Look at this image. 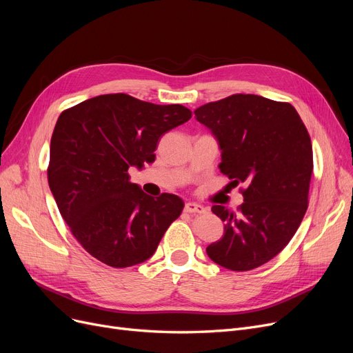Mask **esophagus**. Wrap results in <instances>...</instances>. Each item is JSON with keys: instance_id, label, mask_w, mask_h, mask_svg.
I'll use <instances>...</instances> for the list:
<instances>
[{"instance_id": "1", "label": "esophagus", "mask_w": 353, "mask_h": 353, "mask_svg": "<svg viewBox=\"0 0 353 353\" xmlns=\"http://www.w3.org/2000/svg\"><path fill=\"white\" fill-rule=\"evenodd\" d=\"M184 212H186V213H194V214H201V213H206L208 209L205 206L199 205V203L189 201V203H186V206H184Z\"/></svg>"}]
</instances>
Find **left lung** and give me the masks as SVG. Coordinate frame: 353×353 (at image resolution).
Here are the masks:
<instances>
[{
	"label": "left lung",
	"instance_id": "8db88e82",
	"mask_svg": "<svg viewBox=\"0 0 353 353\" xmlns=\"http://www.w3.org/2000/svg\"><path fill=\"white\" fill-rule=\"evenodd\" d=\"M217 139L220 172L243 203L236 212L214 205L223 237L208 246L212 261L234 272L252 270L281 253L307 210L313 153L307 130L289 103L233 94L194 110Z\"/></svg>",
	"mask_w": 353,
	"mask_h": 353
}]
</instances>
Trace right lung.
<instances>
[{
	"instance_id": "add662e5",
	"label": "right lung",
	"mask_w": 353,
	"mask_h": 353,
	"mask_svg": "<svg viewBox=\"0 0 353 353\" xmlns=\"http://www.w3.org/2000/svg\"><path fill=\"white\" fill-rule=\"evenodd\" d=\"M192 111L128 94H103L64 110L50 145L48 184L77 242L111 268L150 259L184 203L170 193L145 194L128 169L156 159L160 137Z\"/></svg>"
}]
</instances>
